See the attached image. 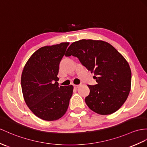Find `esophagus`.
<instances>
[{"instance_id": "esophagus-1", "label": "esophagus", "mask_w": 147, "mask_h": 147, "mask_svg": "<svg viewBox=\"0 0 147 147\" xmlns=\"http://www.w3.org/2000/svg\"><path fill=\"white\" fill-rule=\"evenodd\" d=\"M74 87L75 88H78L80 87V85H74Z\"/></svg>"}]
</instances>
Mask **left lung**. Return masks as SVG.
<instances>
[{"mask_svg":"<svg viewBox=\"0 0 147 147\" xmlns=\"http://www.w3.org/2000/svg\"><path fill=\"white\" fill-rule=\"evenodd\" d=\"M79 59L94 73L97 84L88 85L90 94L85 101L89 109L100 115H109L119 110L131 88L129 64L113 47L102 40L82 39L73 42L65 53Z\"/></svg>","mask_w":147,"mask_h":147,"instance_id":"obj_1","label":"left lung"}]
</instances>
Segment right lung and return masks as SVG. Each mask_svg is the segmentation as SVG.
<instances>
[{"instance_id":"obj_1","label":"right lung","mask_w":147,"mask_h":147,"mask_svg":"<svg viewBox=\"0 0 147 147\" xmlns=\"http://www.w3.org/2000/svg\"><path fill=\"white\" fill-rule=\"evenodd\" d=\"M69 45L45 46L28 60L21 76L24 100L35 115L47 121L60 119L67 112L73 85L59 86V64Z\"/></svg>"}]
</instances>
